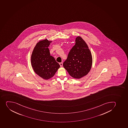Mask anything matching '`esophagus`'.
Segmentation results:
<instances>
[{"label": "esophagus", "mask_w": 128, "mask_h": 128, "mask_svg": "<svg viewBox=\"0 0 128 128\" xmlns=\"http://www.w3.org/2000/svg\"><path fill=\"white\" fill-rule=\"evenodd\" d=\"M59 64H60V67H62V64H62V62H60L59 63Z\"/></svg>", "instance_id": "esophagus-1"}]
</instances>
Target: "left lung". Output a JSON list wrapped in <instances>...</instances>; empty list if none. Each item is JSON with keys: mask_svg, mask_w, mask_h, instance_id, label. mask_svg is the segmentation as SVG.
Instances as JSON below:
<instances>
[{"mask_svg": "<svg viewBox=\"0 0 128 128\" xmlns=\"http://www.w3.org/2000/svg\"><path fill=\"white\" fill-rule=\"evenodd\" d=\"M92 64V57L88 45L82 38L78 36L63 64L64 68L72 78L80 79L89 72Z\"/></svg>", "mask_w": 128, "mask_h": 128, "instance_id": "1", "label": "left lung"}]
</instances>
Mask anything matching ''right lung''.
I'll use <instances>...</instances> for the list:
<instances>
[{
    "instance_id": "add662e5",
    "label": "right lung",
    "mask_w": 128,
    "mask_h": 128,
    "mask_svg": "<svg viewBox=\"0 0 128 128\" xmlns=\"http://www.w3.org/2000/svg\"><path fill=\"white\" fill-rule=\"evenodd\" d=\"M51 42L47 39L38 42L33 49L31 58L34 72L46 80L53 77L60 67L54 58L50 56L48 47Z\"/></svg>"
}]
</instances>
